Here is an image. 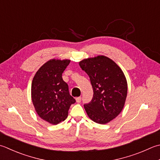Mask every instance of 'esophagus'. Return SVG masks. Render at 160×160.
<instances>
[{"instance_id":"34e87169","label":"esophagus","mask_w":160,"mask_h":160,"mask_svg":"<svg viewBox=\"0 0 160 160\" xmlns=\"http://www.w3.org/2000/svg\"><path fill=\"white\" fill-rule=\"evenodd\" d=\"M76 102H77L78 103L80 102V101H81V97H78V98H76Z\"/></svg>"}]
</instances>
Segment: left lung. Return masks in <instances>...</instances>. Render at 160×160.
Listing matches in <instances>:
<instances>
[{"instance_id":"8db88e82","label":"left lung","mask_w":160,"mask_h":160,"mask_svg":"<svg viewBox=\"0 0 160 160\" xmlns=\"http://www.w3.org/2000/svg\"><path fill=\"white\" fill-rule=\"evenodd\" d=\"M80 68L89 76L93 91V98L84 105L93 121L106 124L121 113L126 102L128 83L123 71L106 56L84 59Z\"/></svg>"}]
</instances>
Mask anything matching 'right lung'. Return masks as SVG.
Returning a JSON list of instances; mask_svg holds the SVG:
<instances>
[{
    "mask_svg": "<svg viewBox=\"0 0 160 160\" xmlns=\"http://www.w3.org/2000/svg\"><path fill=\"white\" fill-rule=\"evenodd\" d=\"M70 62L58 59L46 62L37 71L32 82L31 97L37 114L52 125L64 121L70 106L76 102L62 77Z\"/></svg>",
    "mask_w": 160,
    "mask_h": 160,
    "instance_id": "right-lung-1",
    "label": "right lung"
}]
</instances>
